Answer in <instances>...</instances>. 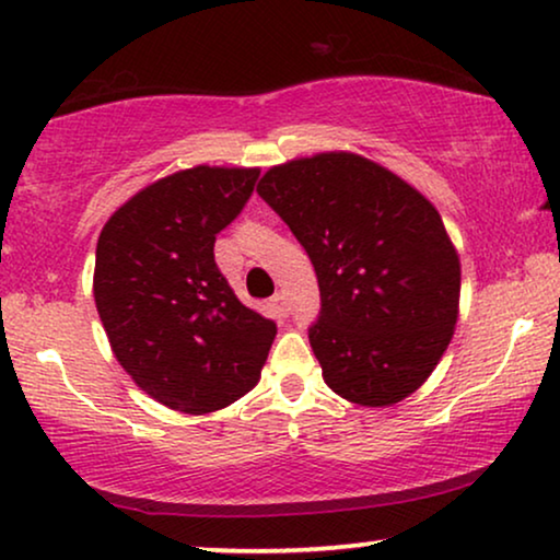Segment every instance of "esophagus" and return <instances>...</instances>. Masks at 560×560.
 <instances>
[{"label":"esophagus","instance_id":"34e87169","mask_svg":"<svg viewBox=\"0 0 560 560\" xmlns=\"http://www.w3.org/2000/svg\"><path fill=\"white\" fill-rule=\"evenodd\" d=\"M273 307H276V312H281V315H289V300H287V294L284 292H279V294H273Z\"/></svg>","mask_w":560,"mask_h":560}]
</instances>
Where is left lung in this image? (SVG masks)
Masks as SVG:
<instances>
[{
    "mask_svg": "<svg viewBox=\"0 0 560 560\" xmlns=\"http://www.w3.org/2000/svg\"><path fill=\"white\" fill-rule=\"evenodd\" d=\"M260 199L315 266L310 327L323 378L361 407H389L428 382L458 319L460 260L428 199L358 153L268 168Z\"/></svg>",
    "mask_w": 560,
    "mask_h": 560,
    "instance_id": "left-lung-1",
    "label": "left lung"
}]
</instances>
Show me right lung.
Returning <instances> with one entry per match:
<instances>
[{"mask_svg": "<svg viewBox=\"0 0 560 560\" xmlns=\"http://www.w3.org/2000/svg\"><path fill=\"white\" fill-rule=\"evenodd\" d=\"M258 168L163 176L104 222L94 302L112 353L145 394L207 415L258 384L276 323L245 307L214 264V237L248 202Z\"/></svg>", "mask_w": 560, "mask_h": 560, "instance_id": "obj_1", "label": "right lung"}]
</instances>
